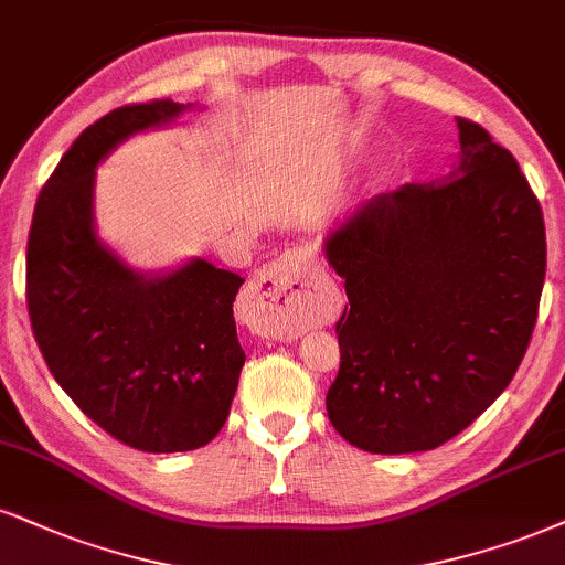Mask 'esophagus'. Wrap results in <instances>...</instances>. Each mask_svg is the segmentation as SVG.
Wrapping results in <instances>:
<instances>
[{
	"label": "esophagus",
	"mask_w": 565,
	"mask_h": 565,
	"mask_svg": "<svg viewBox=\"0 0 565 565\" xmlns=\"http://www.w3.org/2000/svg\"><path fill=\"white\" fill-rule=\"evenodd\" d=\"M248 303L264 309V330L275 338H298L315 327L322 317V294L309 254L290 248L256 271Z\"/></svg>",
	"instance_id": "1"
}]
</instances>
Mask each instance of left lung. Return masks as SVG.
I'll list each match as a JSON object with an SVG mask.
<instances>
[{
    "label": "left lung",
    "instance_id": "left-lung-1",
    "mask_svg": "<svg viewBox=\"0 0 565 565\" xmlns=\"http://www.w3.org/2000/svg\"><path fill=\"white\" fill-rule=\"evenodd\" d=\"M456 170L369 199L330 230L345 280L327 416L361 450H431L513 380L537 322L545 220L519 162L456 117Z\"/></svg>",
    "mask_w": 565,
    "mask_h": 565
}]
</instances>
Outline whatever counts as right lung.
<instances>
[{"label": "right lung", "mask_w": 565, "mask_h": 565, "mask_svg": "<svg viewBox=\"0 0 565 565\" xmlns=\"http://www.w3.org/2000/svg\"><path fill=\"white\" fill-rule=\"evenodd\" d=\"M188 109L128 104L88 125L41 188L28 235V315L49 372L90 422L146 452L214 440L246 361L233 319L241 275L206 259L146 275L96 235V167Z\"/></svg>", "instance_id": "right-lung-1"}]
</instances>
